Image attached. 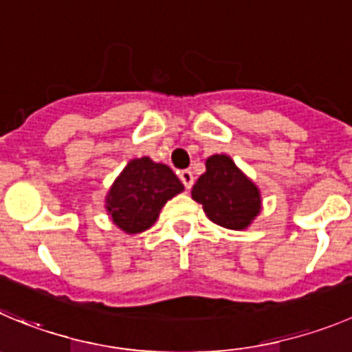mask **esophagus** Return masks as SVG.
<instances>
[{
	"label": "esophagus",
	"instance_id": "obj_1",
	"mask_svg": "<svg viewBox=\"0 0 352 352\" xmlns=\"http://www.w3.org/2000/svg\"><path fill=\"white\" fill-rule=\"evenodd\" d=\"M179 179L182 180L186 189H191L192 184H195V175H192L191 170H182V172H179Z\"/></svg>",
	"mask_w": 352,
	"mask_h": 352
}]
</instances>
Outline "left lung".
<instances>
[{
    "label": "left lung",
    "instance_id": "obj_1",
    "mask_svg": "<svg viewBox=\"0 0 352 352\" xmlns=\"http://www.w3.org/2000/svg\"><path fill=\"white\" fill-rule=\"evenodd\" d=\"M191 195L210 221L226 229H246L261 213L258 187L226 154L206 160V172L196 180Z\"/></svg>",
    "mask_w": 352,
    "mask_h": 352
}]
</instances>
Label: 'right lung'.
<instances>
[{"mask_svg":"<svg viewBox=\"0 0 352 352\" xmlns=\"http://www.w3.org/2000/svg\"><path fill=\"white\" fill-rule=\"evenodd\" d=\"M184 191L182 182L163 163L151 157L131 160L106 196V210L114 224L128 234L149 229L168 199Z\"/></svg>","mask_w":352,"mask_h":352,"instance_id":"right-lung-1","label":"right lung"}]
</instances>
